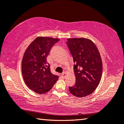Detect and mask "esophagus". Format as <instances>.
Returning a JSON list of instances; mask_svg holds the SVG:
<instances>
[{
  "mask_svg": "<svg viewBox=\"0 0 124 124\" xmlns=\"http://www.w3.org/2000/svg\"><path fill=\"white\" fill-rule=\"evenodd\" d=\"M61 77H62V78H66V73H62V74H61Z\"/></svg>",
  "mask_w": 124,
  "mask_h": 124,
  "instance_id": "1",
  "label": "esophagus"
}]
</instances>
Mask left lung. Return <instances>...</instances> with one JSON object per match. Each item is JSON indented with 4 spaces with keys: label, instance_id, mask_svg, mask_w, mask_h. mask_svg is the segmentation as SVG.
<instances>
[{
    "label": "left lung",
    "instance_id": "obj_1",
    "mask_svg": "<svg viewBox=\"0 0 124 124\" xmlns=\"http://www.w3.org/2000/svg\"><path fill=\"white\" fill-rule=\"evenodd\" d=\"M75 63L76 82L69 87L71 93L78 97L91 94L98 86L102 74V61L96 45L90 39L69 38L66 42Z\"/></svg>",
    "mask_w": 124,
    "mask_h": 124
}]
</instances>
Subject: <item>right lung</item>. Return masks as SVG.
Masks as SVG:
<instances>
[{"instance_id": "obj_1", "label": "right lung", "mask_w": 124, "mask_h": 124, "mask_svg": "<svg viewBox=\"0 0 124 124\" xmlns=\"http://www.w3.org/2000/svg\"><path fill=\"white\" fill-rule=\"evenodd\" d=\"M60 40L58 38L38 37L25 51L22 61V73L29 89L37 93L49 91L58 79L50 71L46 57L51 47Z\"/></svg>"}]
</instances>
